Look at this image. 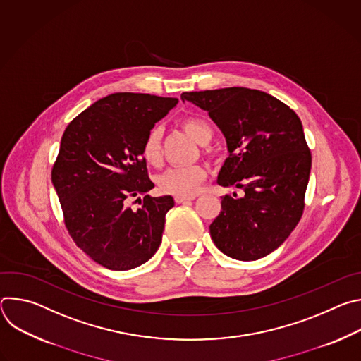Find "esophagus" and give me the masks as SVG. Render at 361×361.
Segmentation results:
<instances>
[{"label":"esophagus","mask_w":361,"mask_h":361,"mask_svg":"<svg viewBox=\"0 0 361 361\" xmlns=\"http://www.w3.org/2000/svg\"><path fill=\"white\" fill-rule=\"evenodd\" d=\"M194 198H195L194 195H190V197H187V195H176V202H177V204H181V202L192 201Z\"/></svg>","instance_id":"obj_1"}]
</instances>
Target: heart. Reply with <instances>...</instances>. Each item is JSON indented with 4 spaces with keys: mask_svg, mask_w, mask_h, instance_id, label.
Wrapping results in <instances>:
<instances>
[{
    "mask_svg": "<svg viewBox=\"0 0 361 361\" xmlns=\"http://www.w3.org/2000/svg\"><path fill=\"white\" fill-rule=\"evenodd\" d=\"M183 128L185 133L194 138L197 142L204 144L212 138V130L198 118H185L183 121ZM142 156L147 163L159 164L161 159V130L152 128L144 141ZM207 171L201 166H187V167H171L166 170L157 178V185L161 191L174 195H194L204 181Z\"/></svg>",
    "mask_w": 361,
    "mask_h": 361,
    "instance_id": "heart-1",
    "label": "heart"
}]
</instances>
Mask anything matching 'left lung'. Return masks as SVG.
I'll return each instance as SVG.
<instances>
[{"mask_svg": "<svg viewBox=\"0 0 361 361\" xmlns=\"http://www.w3.org/2000/svg\"><path fill=\"white\" fill-rule=\"evenodd\" d=\"M181 99L207 111L226 138L228 159L217 184L244 190L240 198L221 197L210 224L214 244L241 262L269 255L304 209L312 154L300 118L276 97L244 87L183 92Z\"/></svg>", "mask_w": 361, "mask_h": 361, "instance_id": "left-lung-1", "label": "left lung"}]
</instances>
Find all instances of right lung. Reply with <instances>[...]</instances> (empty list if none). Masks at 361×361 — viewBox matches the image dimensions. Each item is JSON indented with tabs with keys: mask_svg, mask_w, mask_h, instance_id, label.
I'll list each match as a JSON object with an SVG mask.
<instances>
[{
	"mask_svg": "<svg viewBox=\"0 0 361 361\" xmlns=\"http://www.w3.org/2000/svg\"><path fill=\"white\" fill-rule=\"evenodd\" d=\"M177 98L116 92L95 101L66 128L51 173L66 226L99 266L124 271L156 254L171 195L149 197L142 145ZM143 198L141 199L140 197ZM142 202L137 211L129 202Z\"/></svg>",
	"mask_w": 361,
	"mask_h": 361,
	"instance_id": "add662e5",
	"label": "right lung"
}]
</instances>
